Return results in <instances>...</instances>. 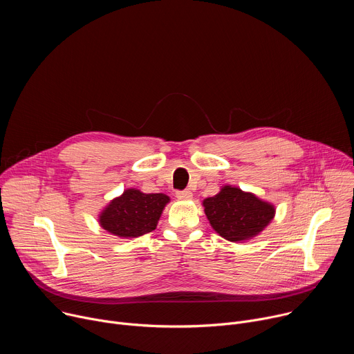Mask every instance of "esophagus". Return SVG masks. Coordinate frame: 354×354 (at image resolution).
Returning <instances> with one entry per match:
<instances>
[{"label": "esophagus", "instance_id": "obj_1", "mask_svg": "<svg viewBox=\"0 0 354 354\" xmlns=\"http://www.w3.org/2000/svg\"><path fill=\"white\" fill-rule=\"evenodd\" d=\"M176 196L179 198H190L192 197V192L189 189H183V190H178Z\"/></svg>", "mask_w": 354, "mask_h": 354}]
</instances>
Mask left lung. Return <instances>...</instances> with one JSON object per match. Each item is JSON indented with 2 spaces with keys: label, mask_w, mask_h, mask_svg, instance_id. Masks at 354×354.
Returning <instances> with one entry per match:
<instances>
[{
  "label": "left lung",
  "mask_w": 354,
  "mask_h": 354,
  "mask_svg": "<svg viewBox=\"0 0 354 354\" xmlns=\"http://www.w3.org/2000/svg\"><path fill=\"white\" fill-rule=\"evenodd\" d=\"M212 227L228 241H243L259 234L273 218L274 207L255 194L224 186L203 201Z\"/></svg>",
  "instance_id": "obj_1"
}]
</instances>
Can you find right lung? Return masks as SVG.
<instances>
[{"label":"right lung","instance_id":"right-lung-1","mask_svg":"<svg viewBox=\"0 0 354 354\" xmlns=\"http://www.w3.org/2000/svg\"><path fill=\"white\" fill-rule=\"evenodd\" d=\"M169 197L162 193L126 190L100 214L99 223L106 231L123 238H136L154 231Z\"/></svg>","mask_w":354,"mask_h":354}]
</instances>
